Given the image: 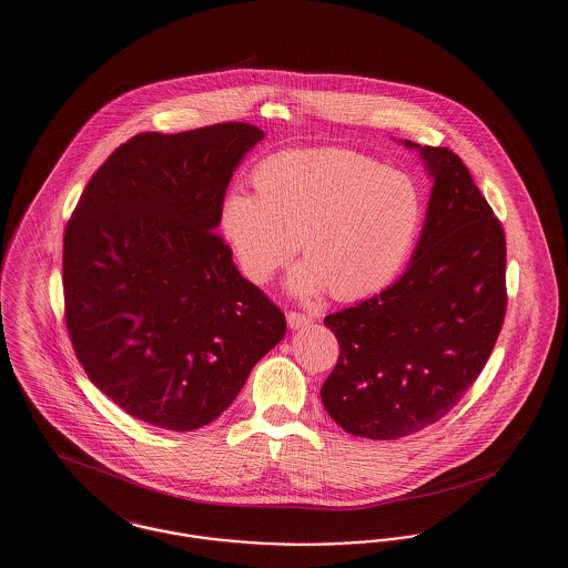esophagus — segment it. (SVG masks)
<instances>
[{"label": "esophagus", "instance_id": "34e87169", "mask_svg": "<svg viewBox=\"0 0 568 568\" xmlns=\"http://www.w3.org/2000/svg\"><path fill=\"white\" fill-rule=\"evenodd\" d=\"M287 324H290L292 329H297L302 325L311 324V317L304 315V313H297V311H290L287 313Z\"/></svg>", "mask_w": 568, "mask_h": 568}]
</instances>
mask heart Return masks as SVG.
<instances>
[{
  "label": "heart",
  "mask_w": 568,
  "mask_h": 568,
  "mask_svg": "<svg viewBox=\"0 0 568 568\" xmlns=\"http://www.w3.org/2000/svg\"><path fill=\"white\" fill-rule=\"evenodd\" d=\"M257 193L230 191L219 225L244 276L264 283L296 251L292 287L336 300L394 281L417 239L424 200L415 181L347 149L287 151L255 172Z\"/></svg>",
  "instance_id": "b5f03b06"
}]
</instances>
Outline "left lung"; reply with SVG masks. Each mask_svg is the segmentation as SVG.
Returning a JSON list of instances; mask_svg holds the SVG:
<instances>
[{"mask_svg":"<svg viewBox=\"0 0 568 568\" xmlns=\"http://www.w3.org/2000/svg\"><path fill=\"white\" fill-rule=\"evenodd\" d=\"M419 153L434 187L410 266L377 296L324 320L341 347L322 387L325 410L345 433L373 440L419 433L458 405L507 313L498 216L454 151Z\"/></svg>","mask_w":568,"mask_h":568,"instance_id":"1","label":"left lung"}]
</instances>
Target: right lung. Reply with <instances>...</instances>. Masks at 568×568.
<instances>
[{
  "label": "right lung",
  "mask_w": 568,
  "mask_h": 568,
  "mask_svg": "<svg viewBox=\"0 0 568 568\" xmlns=\"http://www.w3.org/2000/svg\"><path fill=\"white\" fill-rule=\"evenodd\" d=\"M251 123L130 138L63 232V317L91 383L128 415L191 433L234 403L285 315L216 234Z\"/></svg>",
  "instance_id": "right-lung-1"
}]
</instances>
